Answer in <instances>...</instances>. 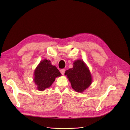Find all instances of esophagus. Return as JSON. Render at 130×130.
Instances as JSON below:
<instances>
[{"label":"esophagus","mask_w":130,"mask_h":130,"mask_svg":"<svg viewBox=\"0 0 130 130\" xmlns=\"http://www.w3.org/2000/svg\"><path fill=\"white\" fill-rule=\"evenodd\" d=\"M60 73H61V74H62V75H64V73H65V69H61L60 70Z\"/></svg>","instance_id":"esophagus-1"}]
</instances>
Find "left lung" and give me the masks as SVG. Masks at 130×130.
<instances>
[{
  "label": "left lung",
  "instance_id": "left-lung-1",
  "mask_svg": "<svg viewBox=\"0 0 130 130\" xmlns=\"http://www.w3.org/2000/svg\"><path fill=\"white\" fill-rule=\"evenodd\" d=\"M65 75L69 78L73 89L77 92H83L92 82L90 70L82 60L75 61L73 68L66 71Z\"/></svg>",
  "mask_w": 130,
  "mask_h": 130
}]
</instances>
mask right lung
I'll list each match as a JSON object with an SVG mask.
<instances>
[{
	"instance_id": "obj_1",
	"label": "right lung",
	"mask_w": 130,
	"mask_h": 130,
	"mask_svg": "<svg viewBox=\"0 0 130 130\" xmlns=\"http://www.w3.org/2000/svg\"><path fill=\"white\" fill-rule=\"evenodd\" d=\"M61 75L56 66L51 64V61L46 59L42 60L34 71V81L37 85V88L43 91L50 87L55 79Z\"/></svg>"
}]
</instances>
